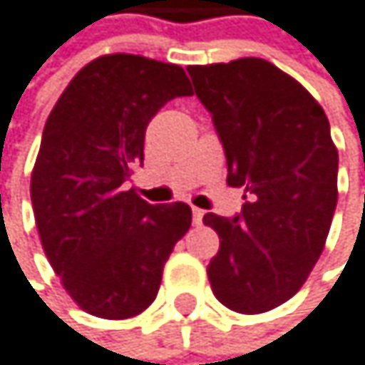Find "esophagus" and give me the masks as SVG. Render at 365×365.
Here are the masks:
<instances>
[{"instance_id":"34e87169","label":"esophagus","mask_w":365,"mask_h":365,"mask_svg":"<svg viewBox=\"0 0 365 365\" xmlns=\"http://www.w3.org/2000/svg\"><path fill=\"white\" fill-rule=\"evenodd\" d=\"M202 217H204V210H202V208H193V223H195V225L202 223Z\"/></svg>"}]
</instances>
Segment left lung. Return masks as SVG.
<instances>
[{
  "label": "left lung",
  "mask_w": 365,
  "mask_h": 365,
  "mask_svg": "<svg viewBox=\"0 0 365 365\" xmlns=\"http://www.w3.org/2000/svg\"><path fill=\"white\" fill-rule=\"evenodd\" d=\"M187 71L223 144L227 185L247 193L232 219L204 215L219 235L210 288L225 307L262 314L299 292L325 250L338 204L329 120L297 79L267 60Z\"/></svg>",
  "instance_id": "1"
}]
</instances>
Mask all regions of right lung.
<instances>
[{
  "label": "right lung",
  "instance_id": "right-lung-1",
  "mask_svg": "<svg viewBox=\"0 0 365 365\" xmlns=\"http://www.w3.org/2000/svg\"><path fill=\"white\" fill-rule=\"evenodd\" d=\"M191 94L180 66L111 53L86 64L47 118L29 185L36 227L62 286L92 316L144 312L189 230L185 202L155 206L126 182L144 163L148 122Z\"/></svg>",
  "mask_w": 365,
  "mask_h": 365
}]
</instances>
